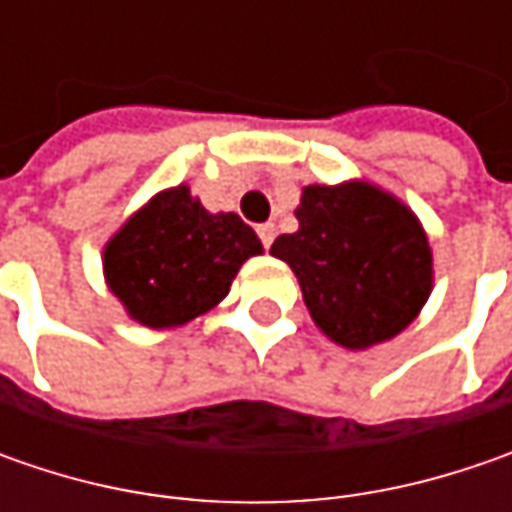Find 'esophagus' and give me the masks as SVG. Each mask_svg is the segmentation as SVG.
Listing matches in <instances>:
<instances>
[{
    "label": "esophagus",
    "instance_id": "esophagus-1",
    "mask_svg": "<svg viewBox=\"0 0 512 512\" xmlns=\"http://www.w3.org/2000/svg\"><path fill=\"white\" fill-rule=\"evenodd\" d=\"M256 233H259L262 245L270 247V245H273V239H276V225H273V222H265V225L256 227Z\"/></svg>",
    "mask_w": 512,
    "mask_h": 512
}]
</instances>
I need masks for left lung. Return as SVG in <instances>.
<instances>
[{"instance_id": "8db88e82", "label": "left lung", "mask_w": 512, "mask_h": 512, "mask_svg": "<svg viewBox=\"0 0 512 512\" xmlns=\"http://www.w3.org/2000/svg\"><path fill=\"white\" fill-rule=\"evenodd\" d=\"M299 230L270 253L293 267L313 322L344 347L387 342L430 296V247L416 216L376 187L310 185Z\"/></svg>"}]
</instances>
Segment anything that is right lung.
<instances>
[{"mask_svg": "<svg viewBox=\"0 0 512 512\" xmlns=\"http://www.w3.org/2000/svg\"><path fill=\"white\" fill-rule=\"evenodd\" d=\"M262 242L236 213H207L185 185L159 193L105 247V276L148 327H179L219 305Z\"/></svg>", "mask_w": 512, "mask_h": 512, "instance_id": "add662e5", "label": "right lung"}]
</instances>
